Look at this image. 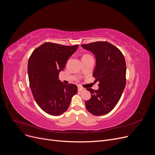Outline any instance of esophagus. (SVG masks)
<instances>
[{"label":"esophagus","instance_id":"1","mask_svg":"<svg viewBox=\"0 0 155 155\" xmlns=\"http://www.w3.org/2000/svg\"><path fill=\"white\" fill-rule=\"evenodd\" d=\"M85 89L84 88H83V87H81L80 86L78 87V91L81 92V91H85Z\"/></svg>","mask_w":155,"mask_h":155}]
</instances>
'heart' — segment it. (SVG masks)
I'll list each match as a JSON object with an SVG mask.
<instances>
[{"instance_id": "b5f03b06", "label": "heart", "mask_w": 155, "mask_h": 155, "mask_svg": "<svg viewBox=\"0 0 155 155\" xmlns=\"http://www.w3.org/2000/svg\"><path fill=\"white\" fill-rule=\"evenodd\" d=\"M87 55H88V54H85V55H84L83 56H87Z\"/></svg>"}]
</instances>
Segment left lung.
<instances>
[{
    "instance_id": "obj_1",
    "label": "left lung",
    "mask_w": 155,
    "mask_h": 155,
    "mask_svg": "<svg viewBox=\"0 0 155 155\" xmlns=\"http://www.w3.org/2000/svg\"><path fill=\"white\" fill-rule=\"evenodd\" d=\"M95 55L96 64L93 76L99 81L97 90H87L91 98L85 101L87 110L95 116L110 112L118 104L126 84V63L121 51L109 42L97 41L81 45Z\"/></svg>"
}]
</instances>
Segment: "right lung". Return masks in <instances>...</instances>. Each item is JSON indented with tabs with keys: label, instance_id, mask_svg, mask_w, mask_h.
I'll return each mask as SVG.
<instances>
[{
	"label": "right lung",
	"instance_id": "add662e5",
	"mask_svg": "<svg viewBox=\"0 0 155 155\" xmlns=\"http://www.w3.org/2000/svg\"><path fill=\"white\" fill-rule=\"evenodd\" d=\"M79 45L63 46L45 43L33 51L28 60V74L33 96L41 109L52 116L66 111L78 87L59 80V74Z\"/></svg>",
	"mask_w": 155,
	"mask_h": 155
}]
</instances>
